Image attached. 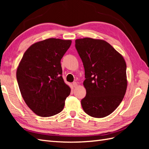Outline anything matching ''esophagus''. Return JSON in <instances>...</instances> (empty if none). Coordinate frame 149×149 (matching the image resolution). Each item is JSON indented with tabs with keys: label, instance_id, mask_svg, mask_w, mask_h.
Segmentation results:
<instances>
[{
	"label": "esophagus",
	"instance_id": "obj_1",
	"mask_svg": "<svg viewBox=\"0 0 149 149\" xmlns=\"http://www.w3.org/2000/svg\"><path fill=\"white\" fill-rule=\"evenodd\" d=\"M73 86H74V88H76L77 86V82H73Z\"/></svg>",
	"mask_w": 149,
	"mask_h": 149
}]
</instances>
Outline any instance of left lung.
Instances as JSON below:
<instances>
[{
    "instance_id": "8db88e82",
    "label": "left lung",
    "mask_w": 149,
    "mask_h": 149,
    "mask_svg": "<svg viewBox=\"0 0 149 149\" xmlns=\"http://www.w3.org/2000/svg\"><path fill=\"white\" fill-rule=\"evenodd\" d=\"M75 48L85 72L86 95L81 100L84 112L103 118L115 111L127 90V66L124 59L109 43L84 38L75 40Z\"/></svg>"
}]
</instances>
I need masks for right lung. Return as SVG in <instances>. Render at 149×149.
I'll return each mask as SVG.
<instances>
[{
    "instance_id": "add662e5",
    "label": "right lung",
    "mask_w": 149,
    "mask_h": 149,
    "mask_svg": "<svg viewBox=\"0 0 149 149\" xmlns=\"http://www.w3.org/2000/svg\"><path fill=\"white\" fill-rule=\"evenodd\" d=\"M71 40L49 38L34 43L22 57L17 71L19 88L28 107L42 117L64 108L70 88L62 77L61 59Z\"/></svg>"
}]
</instances>
